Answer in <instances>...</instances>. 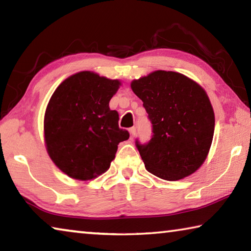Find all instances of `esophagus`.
Listing matches in <instances>:
<instances>
[{"label": "esophagus", "instance_id": "esophagus-1", "mask_svg": "<svg viewBox=\"0 0 251 251\" xmlns=\"http://www.w3.org/2000/svg\"><path fill=\"white\" fill-rule=\"evenodd\" d=\"M129 134H130V138L133 139L135 137V135H136V128H135V127H131V128H129Z\"/></svg>", "mask_w": 251, "mask_h": 251}]
</instances>
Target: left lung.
I'll return each mask as SVG.
<instances>
[{
  "instance_id": "left-lung-1",
  "label": "left lung",
  "mask_w": 251,
  "mask_h": 251,
  "mask_svg": "<svg viewBox=\"0 0 251 251\" xmlns=\"http://www.w3.org/2000/svg\"><path fill=\"white\" fill-rule=\"evenodd\" d=\"M152 124L146 145L136 142L145 167L161 179L192 175L209 152L215 114L206 91L177 72L155 71L130 83Z\"/></svg>"
}]
</instances>
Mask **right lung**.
I'll return each instance as SVG.
<instances>
[{
	"label": "right lung",
	"mask_w": 251,
	"mask_h": 251,
	"mask_svg": "<svg viewBox=\"0 0 251 251\" xmlns=\"http://www.w3.org/2000/svg\"><path fill=\"white\" fill-rule=\"evenodd\" d=\"M122 85L91 71L71 75L58 85L44 115V141L53 163L71 178L91 180L104 174L117 145L129 138L118 127L109 100Z\"/></svg>",
	"instance_id": "add662e5"
}]
</instances>
